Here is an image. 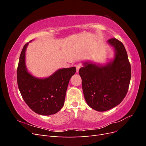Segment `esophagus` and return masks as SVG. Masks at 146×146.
I'll return each instance as SVG.
<instances>
[{
	"mask_svg": "<svg viewBox=\"0 0 146 146\" xmlns=\"http://www.w3.org/2000/svg\"><path fill=\"white\" fill-rule=\"evenodd\" d=\"M81 68V65L80 64H77L76 65V70H77V72L78 73L79 71V69Z\"/></svg>",
	"mask_w": 146,
	"mask_h": 146,
	"instance_id": "esophagus-1",
	"label": "esophagus"
}]
</instances>
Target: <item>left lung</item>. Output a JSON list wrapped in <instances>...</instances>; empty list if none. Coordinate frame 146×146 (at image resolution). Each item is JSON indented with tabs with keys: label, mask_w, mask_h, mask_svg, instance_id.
<instances>
[{
	"label": "left lung",
	"mask_w": 146,
	"mask_h": 146,
	"mask_svg": "<svg viewBox=\"0 0 146 146\" xmlns=\"http://www.w3.org/2000/svg\"><path fill=\"white\" fill-rule=\"evenodd\" d=\"M114 48V58L105 65L83 63L79 70L87 104L98 111L119 105L127 93L131 79V66L124 46L116 38L108 40Z\"/></svg>",
	"instance_id": "obj_1"
}]
</instances>
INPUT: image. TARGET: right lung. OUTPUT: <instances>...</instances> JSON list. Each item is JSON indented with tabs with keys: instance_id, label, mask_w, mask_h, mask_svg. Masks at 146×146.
<instances>
[{
	"instance_id": "1",
	"label": "right lung",
	"mask_w": 146,
	"mask_h": 146,
	"mask_svg": "<svg viewBox=\"0 0 146 146\" xmlns=\"http://www.w3.org/2000/svg\"><path fill=\"white\" fill-rule=\"evenodd\" d=\"M30 42L22 50L17 69V85L25 102L34 112L48 116L56 113L63 107L70 78L76 68L60 69L44 78L33 76L25 65V50Z\"/></svg>"
}]
</instances>
